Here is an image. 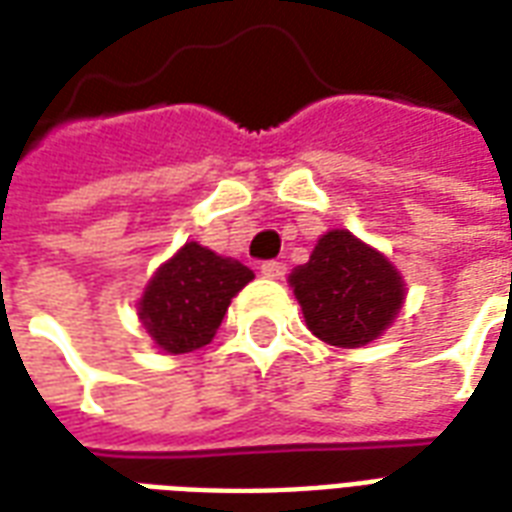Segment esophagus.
<instances>
[{
  "mask_svg": "<svg viewBox=\"0 0 512 512\" xmlns=\"http://www.w3.org/2000/svg\"><path fill=\"white\" fill-rule=\"evenodd\" d=\"M285 263H276V260H268V263H263L260 266V274L266 276V279H282L285 276Z\"/></svg>",
  "mask_w": 512,
  "mask_h": 512,
  "instance_id": "esophagus-1",
  "label": "esophagus"
}]
</instances>
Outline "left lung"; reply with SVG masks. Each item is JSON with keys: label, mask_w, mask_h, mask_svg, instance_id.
Here are the masks:
<instances>
[{"label": "left lung", "mask_w": 512, "mask_h": 512, "mask_svg": "<svg viewBox=\"0 0 512 512\" xmlns=\"http://www.w3.org/2000/svg\"><path fill=\"white\" fill-rule=\"evenodd\" d=\"M309 331L333 347H363L391 328L407 285L399 268L344 227L317 238L309 263L287 276Z\"/></svg>", "instance_id": "8db88e82"}]
</instances>
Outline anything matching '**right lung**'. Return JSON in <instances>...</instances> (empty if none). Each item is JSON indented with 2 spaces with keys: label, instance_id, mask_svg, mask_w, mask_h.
I'll use <instances>...</instances> for the list:
<instances>
[{
  "label": "right lung",
  "instance_id": "1",
  "mask_svg": "<svg viewBox=\"0 0 512 512\" xmlns=\"http://www.w3.org/2000/svg\"><path fill=\"white\" fill-rule=\"evenodd\" d=\"M252 279L244 263L187 241L151 274L138 301V320L170 355L200 350L217 336L230 301Z\"/></svg>",
  "mask_w": 512,
  "mask_h": 512
}]
</instances>
